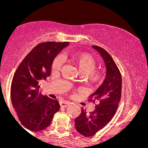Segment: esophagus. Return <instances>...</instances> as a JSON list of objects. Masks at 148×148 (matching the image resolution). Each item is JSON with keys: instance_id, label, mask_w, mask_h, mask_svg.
<instances>
[{"instance_id": "obj_1", "label": "esophagus", "mask_w": 148, "mask_h": 148, "mask_svg": "<svg viewBox=\"0 0 148 148\" xmlns=\"http://www.w3.org/2000/svg\"><path fill=\"white\" fill-rule=\"evenodd\" d=\"M60 106H62V107H67L69 105V101H64V100H63V101H60Z\"/></svg>"}]
</instances>
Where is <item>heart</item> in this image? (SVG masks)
Returning a JSON list of instances; mask_svg holds the SVG:
<instances>
[{"label":"heart","mask_w":148,"mask_h":148,"mask_svg":"<svg viewBox=\"0 0 148 148\" xmlns=\"http://www.w3.org/2000/svg\"><path fill=\"white\" fill-rule=\"evenodd\" d=\"M71 60L77 66L80 74L85 76L89 83L92 84H100L104 79L105 74L103 71L95 70L97 62L95 58L89 53H77L71 56ZM62 64L61 56H56L52 62V69L58 70Z\"/></svg>","instance_id":"b5f03b06"}]
</instances>
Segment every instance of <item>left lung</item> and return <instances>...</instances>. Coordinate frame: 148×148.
<instances>
[{
    "label": "left lung",
    "instance_id": "obj_1",
    "mask_svg": "<svg viewBox=\"0 0 148 148\" xmlns=\"http://www.w3.org/2000/svg\"><path fill=\"white\" fill-rule=\"evenodd\" d=\"M92 47L102 57L106 72L102 84L89 99L94 103L97 101L95 109L88 113L81 108V114L75 119L76 130L86 137L94 136L111 121L118 108L122 92V76L113 59L101 47Z\"/></svg>",
    "mask_w": 148,
    "mask_h": 148
}]
</instances>
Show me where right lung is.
<instances>
[{
    "instance_id": "right-lung-1",
    "label": "right lung",
    "mask_w": 148,
    "mask_h": 148,
    "mask_svg": "<svg viewBox=\"0 0 148 148\" xmlns=\"http://www.w3.org/2000/svg\"><path fill=\"white\" fill-rule=\"evenodd\" d=\"M69 42H47L31 50L18 65L11 85V100L20 122L33 132L43 130L60 109L56 99L41 95L39 82L50 76L52 62Z\"/></svg>"
}]
</instances>
